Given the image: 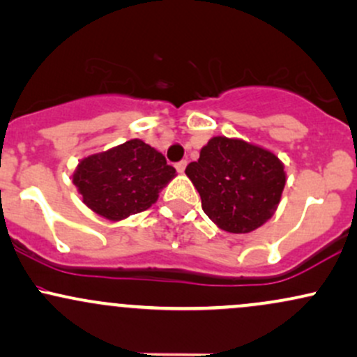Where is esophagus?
Here are the masks:
<instances>
[{
    "mask_svg": "<svg viewBox=\"0 0 357 357\" xmlns=\"http://www.w3.org/2000/svg\"><path fill=\"white\" fill-rule=\"evenodd\" d=\"M186 165H188L186 161H179L178 165H176V169H178V173H179V174H183V173H184V169H186Z\"/></svg>",
    "mask_w": 357,
    "mask_h": 357,
    "instance_id": "obj_1",
    "label": "esophagus"
}]
</instances>
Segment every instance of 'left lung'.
<instances>
[{
	"label": "left lung",
	"mask_w": 357,
	"mask_h": 357,
	"mask_svg": "<svg viewBox=\"0 0 357 357\" xmlns=\"http://www.w3.org/2000/svg\"><path fill=\"white\" fill-rule=\"evenodd\" d=\"M186 176L202 196V208L228 233H250L277 211L287 174L272 151L243 139L216 136L190 162Z\"/></svg>",
	"instance_id": "left-lung-1"
}]
</instances>
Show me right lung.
I'll list each match as a JSON object with an SVG mask.
<instances>
[{"label":"right lung","mask_w":357,"mask_h":357,"mask_svg":"<svg viewBox=\"0 0 357 357\" xmlns=\"http://www.w3.org/2000/svg\"><path fill=\"white\" fill-rule=\"evenodd\" d=\"M176 176L166 158L141 139L87 155L73 173V184L93 213L121 221L151 208Z\"/></svg>","instance_id":"obj_1"}]
</instances>
